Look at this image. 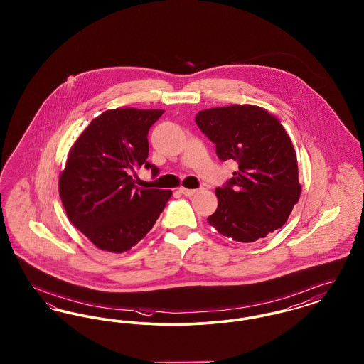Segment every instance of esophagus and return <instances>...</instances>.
Listing matches in <instances>:
<instances>
[{
	"instance_id": "1",
	"label": "esophagus",
	"mask_w": 364,
	"mask_h": 364,
	"mask_svg": "<svg viewBox=\"0 0 364 364\" xmlns=\"http://www.w3.org/2000/svg\"><path fill=\"white\" fill-rule=\"evenodd\" d=\"M198 191L199 190H188V188H180V192H181L183 195H186V196H193L195 193H198Z\"/></svg>"
}]
</instances>
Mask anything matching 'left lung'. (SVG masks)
Wrapping results in <instances>:
<instances>
[{"instance_id": "obj_1", "label": "left lung", "mask_w": 364, "mask_h": 364, "mask_svg": "<svg viewBox=\"0 0 364 364\" xmlns=\"http://www.w3.org/2000/svg\"><path fill=\"white\" fill-rule=\"evenodd\" d=\"M221 161L239 168L215 188L218 208L208 223L240 242H257L284 225L301 192L294 144L267 110L254 105L213 107L196 114Z\"/></svg>"}]
</instances>
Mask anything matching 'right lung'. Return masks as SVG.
I'll return each instance as SVG.
<instances>
[{"instance_id": "obj_1", "label": "right lung", "mask_w": 364, "mask_h": 364, "mask_svg": "<svg viewBox=\"0 0 364 364\" xmlns=\"http://www.w3.org/2000/svg\"><path fill=\"white\" fill-rule=\"evenodd\" d=\"M165 110L112 109L94 119L75 141L58 188L67 215L100 250H131L156 224L172 191L135 186L147 162L149 129Z\"/></svg>"}]
</instances>
